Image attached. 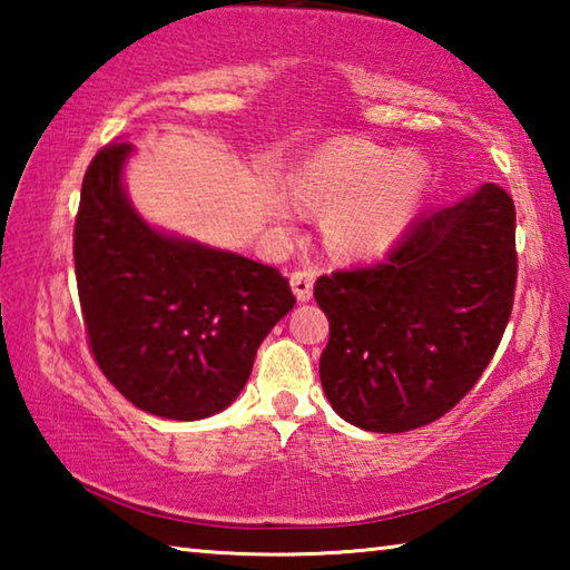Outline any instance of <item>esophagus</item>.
Instances as JSON below:
<instances>
[{"label": "esophagus", "mask_w": 570, "mask_h": 570, "mask_svg": "<svg viewBox=\"0 0 570 570\" xmlns=\"http://www.w3.org/2000/svg\"><path fill=\"white\" fill-rule=\"evenodd\" d=\"M288 282H292V288H294L298 302H308V298H312V292H314V274L312 272L298 268V272H294Z\"/></svg>", "instance_id": "34e87169"}]
</instances>
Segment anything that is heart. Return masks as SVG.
Returning a JSON list of instances; mask_svg holds the SVG:
<instances>
[{
  "label": "heart",
  "mask_w": 570,
  "mask_h": 570,
  "mask_svg": "<svg viewBox=\"0 0 570 570\" xmlns=\"http://www.w3.org/2000/svg\"><path fill=\"white\" fill-rule=\"evenodd\" d=\"M428 186L430 168L422 158H397L364 140L332 142L294 178V193L304 204L330 208L326 238L346 256L390 248L417 214ZM278 216L292 218V208L278 204Z\"/></svg>",
  "instance_id": "1"
}]
</instances>
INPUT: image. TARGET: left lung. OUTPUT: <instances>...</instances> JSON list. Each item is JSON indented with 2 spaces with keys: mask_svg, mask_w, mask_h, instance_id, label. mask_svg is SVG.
Returning a JSON list of instances; mask_svg holds the SVG:
<instances>
[{
  "mask_svg": "<svg viewBox=\"0 0 570 570\" xmlns=\"http://www.w3.org/2000/svg\"><path fill=\"white\" fill-rule=\"evenodd\" d=\"M515 278V206L495 183L412 220L384 262L316 278L336 414L370 432L440 420L493 360Z\"/></svg>",
  "mask_w": 570,
  "mask_h": 570,
  "instance_id": "obj_1",
  "label": "left lung"
}]
</instances>
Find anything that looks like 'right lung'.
I'll return each mask as SVG.
<instances>
[{
	"label": "right lung",
	"mask_w": 570,
	"mask_h": 570,
	"mask_svg": "<svg viewBox=\"0 0 570 570\" xmlns=\"http://www.w3.org/2000/svg\"><path fill=\"white\" fill-rule=\"evenodd\" d=\"M130 150L110 142L82 178L72 250L85 332L135 407L204 420L238 397L296 298L274 266L150 228L122 188Z\"/></svg>",
	"instance_id": "right-lung-1"
}]
</instances>
